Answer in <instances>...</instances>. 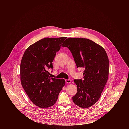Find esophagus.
I'll return each mask as SVG.
<instances>
[{
	"label": "esophagus",
	"mask_w": 129,
	"mask_h": 129,
	"mask_svg": "<svg viewBox=\"0 0 129 129\" xmlns=\"http://www.w3.org/2000/svg\"><path fill=\"white\" fill-rule=\"evenodd\" d=\"M65 82L66 83H67V84H69V83H70L71 82V80H65Z\"/></svg>",
	"instance_id": "1"
}]
</instances>
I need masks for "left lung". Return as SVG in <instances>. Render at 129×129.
<instances>
[{
  "label": "left lung",
  "mask_w": 129,
  "mask_h": 129,
  "mask_svg": "<svg viewBox=\"0 0 129 129\" xmlns=\"http://www.w3.org/2000/svg\"><path fill=\"white\" fill-rule=\"evenodd\" d=\"M62 46L70 50L77 68H84V79L75 80L78 87L72 97L74 103L83 108L98 102L108 80L109 61L104 48L86 38H68Z\"/></svg>",
  "instance_id": "8db88e82"
}]
</instances>
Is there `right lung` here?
<instances>
[{
    "label": "right lung",
    "mask_w": 129,
    "mask_h": 129,
    "mask_svg": "<svg viewBox=\"0 0 129 129\" xmlns=\"http://www.w3.org/2000/svg\"><path fill=\"white\" fill-rule=\"evenodd\" d=\"M66 37L45 38L30 45L25 51L20 64L22 86L30 101L41 108L57 102L65 85L64 79L51 78L48 71Z\"/></svg>",
    "instance_id": "1"
}]
</instances>
